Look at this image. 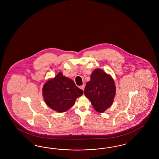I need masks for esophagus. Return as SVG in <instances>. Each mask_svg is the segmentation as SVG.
Instances as JSON below:
<instances>
[{"instance_id": "34e87169", "label": "esophagus", "mask_w": 159, "mask_h": 159, "mask_svg": "<svg viewBox=\"0 0 159 159\" xmlns=\"http://www.w3.org/2000/svg\"><path fill=\"white\" fill-rule=\"evenodd\" d=\"M80 89H81L82 90L84 91V84H83L82 86H80Z\"/></svg>"}]
</instances>
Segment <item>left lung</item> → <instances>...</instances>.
<instances>
[{"instance_id": "8db88e82", "label": "left lung", "mask_w": 159, "mask_h": 159, "mask_svg": "<svg viewBox=\"0 0 159 159\" xmlns=\"http://www.w3.org/2000/svg\"><path fill=\"white\" fill-rule=\"evenodd\" d=\"M86 83L84 95L91 101L97 111L103 112L112 105L116 95L115 83L112 78L102 70L97 69Z\"/></svg>"}]
</instances>
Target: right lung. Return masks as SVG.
I'll return each instance as SVG.
<instances>
[{
    "label": "right lung",
    "mask_w": 159,
    "mask_h": 159,
    "mask_svg": "<svg viewBox=\"0 0 159 159\" xmlns=\"http://www.w3.org/2000/svg\"><path fill=\"white\" fill-rule=\"evenodd\" d=\"M44 100L48 107L59 112L68 110L76 98L82 96L83 91L78 88L72 80L59 73L48 80L43 89Z\"/></svg>",
    "instance_id": "right-lung-1"
}]
</instances>
